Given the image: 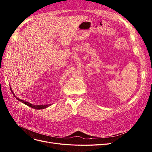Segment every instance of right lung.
<instances>
[{"instance_id": "obj_1", "label": "right lung", "mask_w": 152, "mask_h": 152, "mask_svg": "<svg viewBox=\"0 0 152 152\" xmlns=\"http://www.w3.org/2000/svg\"><path fill=\"white\" fill-rule=\"evenodd\" d=\"M11 92H12V93H13V91H12V90H11ZM14 96H15V98H16L18 101H20V102H22L23 103H24V104H25L26 105L28 106V107H31V108H34V109H37V110L44 109V108H45L48 107L49 106H50V104H45V105H35V104H30V103H28V102H25V101H23V100H21V99H20L19 98H18L15 94H14Z\"/></svg>"}]
</instances>
